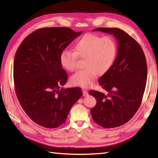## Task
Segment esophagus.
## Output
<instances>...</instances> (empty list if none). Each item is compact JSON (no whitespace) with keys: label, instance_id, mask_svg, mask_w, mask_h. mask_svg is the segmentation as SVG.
Listing matches in <instances>:
<instances>
[{"label":"esophagus","instance_id":"34e87169","mask_svg":"<svg viewBox=\"0 0 158 158\" xmlns=\"http://www.w3.org/2000/svg\"><path fill=\"white\" fill-rule=\"evenodd\" d=\"M88 92L86 91V90H83V96H88Z\"/></svg>","mask_w":158,"mask_h":158}]
</instances>
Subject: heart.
Wrapping results in <instances>:
<instances>
[{"label":"heart","mask_w":158,"mask_h":158,"mask_svg":"<svg viewBox=\"0 0 158 158\" xmlns=\"http://www.w3.org/2000/svg\"><path fill=\"white\" fill-rule=\"evenodd\" d=\"M117 44L110 36H101L88 33L74 45V51L65 49L60 55V62L64 69L73 71L79 57L85 58V68L77 71L70 77L75 85L88 88L97 75H104L111 69L117 55Z\"/></svg>","instance_id":"obj_1"}]
</instances>
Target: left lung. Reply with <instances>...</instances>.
Returning a JSON list of instances; mask_svg holds the SVG:
<instances>
[{
  "instance_id": "8db88e82",
  "label": "left lung",
  "mask_w": 158,
  "mask_h": 158,
  "mask_svg": "<svg viewBox=\"0 0 158 158\" xmlns=\"http://www.w3.org/2000/svg\"><path fill=\"white\" fill-rule=\"evenodd\" d=\"M97 31L113 35L118 42L115 62L98 80L108 94L89 92L97 100L90 111L93 120L105 128H110L125 124L138 110L145 89L147 66L141 47L126 32L114 28L94 30Z\"/></svg>"
}]
</instances>
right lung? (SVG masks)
<instances>
[{"instance_id": "1", "label": "right lung", "mask_w": 158, "mask_h": 158, "mask_svg": "<svg viewBox=\"0 0 158 158\" xmlns=\"http://www.w3.org/2000/svg\"><path fill=\"white\" fill-rule=\"evenodd\" d=\"M81 33L67 27L40 28L17 49L13 64L17 97L30 118L43 127L56 128L64 123L82 96L79 88L59 89L68 80L60 55Z\"/></svg>"}]
</instances>
